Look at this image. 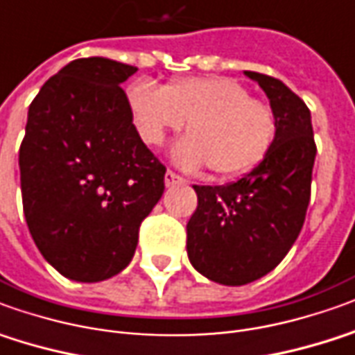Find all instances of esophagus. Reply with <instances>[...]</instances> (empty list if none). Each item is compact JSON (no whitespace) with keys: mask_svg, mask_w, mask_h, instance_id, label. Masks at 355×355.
Listing matches in <instances>:
<instances>
[{"mask_svg":"<svg viewBox=\"0 0 355 355\" xmlns=\"http://www.w3.org/2000/svg\"><path fill=\"white\" fill-rule=\"evenodd\" d=\"M183 182H185V180H183L182 175H178V173L172 172V170H168L166 175H164V183H166V187H173V185H180V183Z\"/></svg>","mask_w":355,"mask_h":355,"instance_id":"obj_1","label":"esophagus"}]
</instances>
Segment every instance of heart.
Masks as SVG:
<instances>
[{"instance_id": "b5f03b06", "label": "heart", "mask_w": 355, "mask_h": 355, "mask_svg": "<svg viewBox=\"0 0 355 355\" xmlns=\"http://www.w3.org/2000/svg\"><path fill=\"white\" fill-rule=\"evenodd\" d=\"M129 104L153 146L187 121L189 137L173 148V160L187 170L207 164L218 178L239 175L263 162L275 145L272 107L230 77L178 79L164 89L139 83L129 90Z\"/></svg>"}]
</instances>
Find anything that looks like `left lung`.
<instances>
[{
  "mask_svg": "<svg viewBox=\"0 0 355 355\" xmlns=\"http://www.w3.org/2000/svg\"><path fill=\"white\" fill-rule=\"evenodd\" d=\"M270 100L276 139L265 160L238 182L193 185L187 255L212 282L243 286L268 275L302 232L315 164L311 112L282 80L245 71Z\"/></svg>",
  "mask_w": 355,
  "mask_h": 355,
  "instance_id": "1",
  "label": "left lung"
}]
</instances>
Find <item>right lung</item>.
<instances>
[{"label":"right lung","mask_w":355,"mask_h":355,"mask_svg":"<svg viewBox=\"0 0 355 355\" xmlns=\"http://www.w3.org/2000/svg\"><path fill=\"white\" fill-rule=\"evenodd\" d=\"M137 67L83 58L44 83L19 150L24 218L60 275L100 282L133 259L164 193V164L141 141L119 87Z\"/></svg>","instance_id":"1"}]
</instances>
